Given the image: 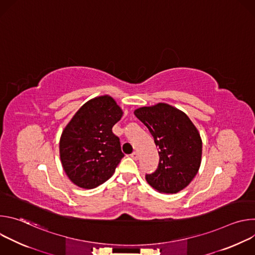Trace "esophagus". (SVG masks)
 I'll list each match as a JSON object with an SVG mask.
<instances>
[{
	"label": "esophagus",
	"instance_id": "esophagus-1",
	"mask_svg": "<svg viewBox=\"0 0 255 255\" xmlns=\"http://www.w3.org/2000/svg\"><path fill=\"white\" fill-rule=\"evenodd\" d=\"M133 159H135V160H137L138 159V153L136 152V151H134V152H132L131 153V155H130Z\"/></svg>",
	"mask_w": 255,
	"mask_h": 255
}]
</instances>
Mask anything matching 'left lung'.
<instances>
[{
  "label": "left lung",
  "mask_w": 255,
  "mask_h": 255,
  "mask_svg": "<svg viewBox=\"0 0 255 255\" xmlns=\"http://www.w3.org/2000/svg\"><path fill=\"white\" fill-rule=\"evenodd\" d=\"M154 138L159 151L156 170L145 175L157 192L175 194L190 185L202 160V139L190 118L164 103L134 111Z\"/></svg>",
  "instance_id": "left-lung-1"
}]
</instances>
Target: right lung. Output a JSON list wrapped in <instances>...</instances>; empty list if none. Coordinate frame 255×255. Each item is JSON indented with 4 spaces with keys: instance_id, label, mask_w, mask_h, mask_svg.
I'll list each match as a JSON object with an SVG mask.
<instances>
[{
    "instance_id": "obj_1",
    "label": "right lung",
    "mask_w": 255,
    "mask_h": 255,
    "mask_svg": "<svg viewBox=\"0 0 255 255\" xmlns=\"http://www.w3.org/2000/svg\"><path fill=\"white\" fill-rule=\"evenodd\" d=\"M122 109L110 96L84 104L62 131L59 155L68 178L80 188L95 189L110 178L124 154L112 128Z\"/></svg>"
}]
</instances>
